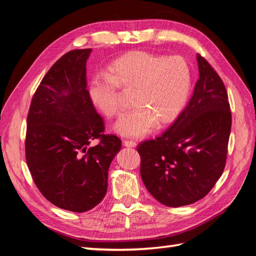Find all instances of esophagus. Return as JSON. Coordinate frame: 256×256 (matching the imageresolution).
Masks as SVG:
<instances>
[{
    "mask_svg": "<svg viewBox=\"0 0 256 256\" xmlns=\"http://www.w3.org/2000/svg\"><path fill=\"white\" fill-rule=\"evenodd\" d=\"M124 144L128 148H134L136 146H137V142L134 140H124Z\"/></svg>",
    "mask_w": 256,
    "mask_h": 256,
    "instance_id": "obj_1",
    "label": "esophagus"
}]
</instances>
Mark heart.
<instances>
[{
  "label": "heart",
  "instance_id": "obj_1",
  "mask_svg": "<svg viewBox=\"0 0 256 256\" xmlns=\"http://www.w3.org/2000/svg\"><path fill=\"white\" fill-rule=\"evenodd\" d=\"M190 88V68L184 58L136 51L114 61L107 74L96 76L90 96L96 108L110 118L124 107L118 88L132 92L134 107L119 119L115 130L128 137H141L156 122L162 126L173 122L186 105Z\"/></svg>",
  "mask_w": 256,
  "mask_h": 256
}]
</instances>
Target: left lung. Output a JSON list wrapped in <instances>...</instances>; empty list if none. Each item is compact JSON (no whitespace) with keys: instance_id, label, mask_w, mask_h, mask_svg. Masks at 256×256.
I'll list each match as a JSON object with an SVG mask.
<instances>
[{"instance_id":"left-lung-1","label":"left lung","mask_w":256,"mask_h":256,"mask_svg":"<svg viewBox=\"0 0 256 256\" xmlns=\"http://www.w3.org/2000/svg\"><path fill=\"white\" fill-rule=\"evenodd\" d=\"M200 78L184 110L160 137L141 142L140 174L150 194L168 207L194 204L222 174L231 132L228 93L197 54Z\"/></svg>"}]
</instances>
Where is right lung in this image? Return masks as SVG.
I'll return each mask as SVG.
<instances>
[{"mask_svg": "<svg viewBox=\"0 0 256 256\" xmlns=\"http://www.w3.org/2000/svg\"><path fill=\"white\" fill-rule=\"evenodd\" d=\"M92 49L64 54L44 76L27 115L26 162L37 188L54 206L84 212L103 200L108 168L122 148L105 134L86 82ZM98 140L94 147L89 144Z\"/></svg>", "mask_w": 256, "mask_h": 256, "instance_id": "obj_1", "label": "right lung"}]
</instances>
